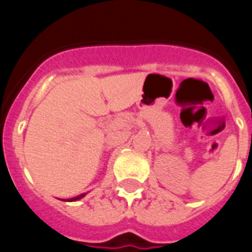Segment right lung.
<instances>
[{"label":"right lung","instance_id":"right-lung-1","mask_svg":"<svg viewBox=\"0 0 252 252\" xmlns=\"http://www.w3.org/2000/svg\"><path fill=\"white\" fill-rule=\"evenodd\" d=\"M85 195H86V192H84V194L78 195V196L72 197V199H60V200H62V201H67V202H73V201H78V200L83 199V197L85 196Z\"/></svg>","mask_w":252,"mask_h":252}]
</instances>
